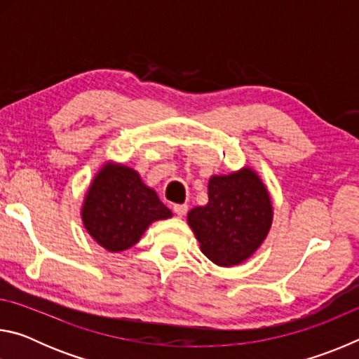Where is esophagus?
Listing matches in <instances>:
<instances>
[{"label":"esophagus","instance_id":"obj_1","mask_svg":"<svg viewBox=\"0 0 359 359\" xmlns=\"http://www.w3.org/2000/svg\"><path fill=\"white\" fill-rule=\"evenodd\" d=\"M172 210H174L175 215L184 217L187 214V210H188V205L187 204H175L174 208H172Z\"/></svg>","mask_w":359,"mask_h":359}]
</instances>
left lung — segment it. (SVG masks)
<instances>
[{"instance_id": "8db88e82", "label": "left lung", "mask_w": 359, "mask_h": 359, "mask_svg": "<svg viewBox=\"0 0 359 359\" xmlns=\"http://www.w3.org/2000/svg\"><path fill=\"white\" fill-rule=\"evenodd\" d=\"M209 201L187 215L199 248L212 263L233 267L258 250L269 234L274 208L259 174L244 166L229 174L212 175Z\"/></svg>"}]
</instances>
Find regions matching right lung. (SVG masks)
I'll list each match as a JSON object with an SVG mask.
<instances>
[{"mask_svg":"<svg viewBox=\"0 0 359 359\" xmlns=\"http://www.w3.org/2000/svg\"><path fill=\"white\" fill-rule=\"evenodd\" d=\"M171 217L172 212L136 169L111 160L93 175L81 208L90 238L111 253L128 250L151 223Z\"/></svg>","mask_w":359,"mask_h":359,"instance_id":"1","label":"right lung"}]
</instances>
